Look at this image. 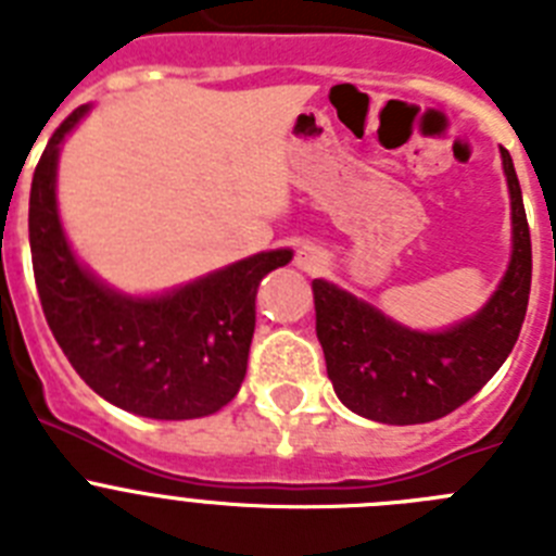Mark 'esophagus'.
Returning a JSON list of instances; mask_svg holds the SVG:
<instances>
[{
	"label": "esophagus",
	"mask_w": 556,
	"mask_h": 556,
	"mask_svg": "<svg viewBox=\"0 0 556 556\" xmlns=\"http://www.w3.org/2000/svg\"><path fill=\"white\" fill-rule=\"evenodd\" d=\"M323 264H326V255H323L320 248L303 244V248L298 250V267L306 269V273H320Z\"/></svg>",
	"instance_id": "obj_1"
}]
</instances>
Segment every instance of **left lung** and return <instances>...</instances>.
Returning a JSON list of instances; mask_svg holds the SVG:
<instances>
[{
    "label": "left lung",
    "instance_id": "left-lung-1",
    "mask_svg": "<svg viewBox=\"0 0 556 556\" xmlns=\"http://www.w3.org/2000/svg\"><path fill=\"white\" fill-rule=\"evenodd\" d=\"M513 200V262L473 320L420 333L328 281H312L317 339L339 401L378 424L412 426L451 415L495 376L518 342L532 289V236L509 152L501 147Z\"/></svg>",
    "mask_w": 556,
    "mask_h": 556
}]
</instances>
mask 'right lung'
Listing matches in <instances>:
<instances>
[{
    "mask_svg": "<svg viewBox=\"0 0 556 556\" xmlns=\"http://www.w3.org/2000/svg\"><path fill=\"white\" fill-rule=\"evenodd\" d=\"M86 111H72L52 132L29 189V250L43 317L77 376L111 404L155 420L214 415L248 372L258 283L292 253L250 255L147 301L102 287L68 250L55 205L58 147Z\"/></svg>",
    "mask_w": 556,
    "mask_h": 556,
    "instance_id": "obj_1",
    "label": "right lung"
}]
</instances>
